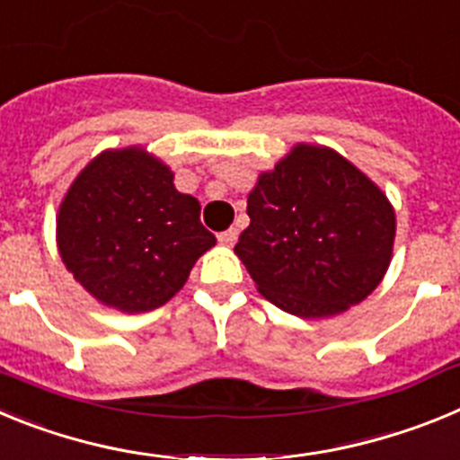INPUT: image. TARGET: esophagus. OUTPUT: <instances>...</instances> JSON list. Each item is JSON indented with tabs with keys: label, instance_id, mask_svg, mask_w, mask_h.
Segmentation results:
<instances>
[{
	"label": "esophagus",
	"instance_id": "obj_1",
	"mask_svg": "<svg viewBox=\"0 0 460 460\" xmlns=\"http://www.w3.org/2000/svg\"><path fill=\"white\" fill-rule=\"evenodd\" d=\"M237 234H239L237 227H227V230L218 233V242H221L223 246H233V243L237 242Z\"/></svg>",
	"mask_w": 460,
	"mask_h": 460
}]
</instances>
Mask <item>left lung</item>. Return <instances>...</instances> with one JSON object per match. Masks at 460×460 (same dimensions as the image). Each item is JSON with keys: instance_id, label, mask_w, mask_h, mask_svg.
I'll list each match as a JSON object with an SVG mask.
<instances>
[{"instance_id": "1", "label": "left lung", "mask_w": 460, "mask_h": 460, "mask_svg": "<svg viewBox=\"0 0 460 460\" xmlns=\"http://www.w3.org/2000/svg\"><path fill=\"white\" fill-rule=\"evenodd\" d=\"M246 214L234 253L260 295L296 318L364 302L392 262V202L334 149L295 145L260 174Z\"/></svg>"}]
</instances>
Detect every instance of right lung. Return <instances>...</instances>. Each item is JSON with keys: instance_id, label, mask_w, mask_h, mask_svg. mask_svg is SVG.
<instances>
[{"instance_id": "obj_1", "label": "right lung", "mask_w": 460, "mask_h": 460, "mask_svg": "<svg viewBox=\"0 0 460 460\" xmlns=\"http://www.w3.org/2000/svg\"><path fill=\"white\" fill-rule=\"evenodd\" d=\"M164 161L142 147L92 158L64 195L57 246L66 270L103 306L154 311L184 288L217 237L200 202L180 193Z\"/></svg>"}]
</instances>
